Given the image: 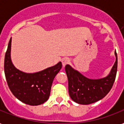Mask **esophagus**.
<instances>
[{
    "mask_svg": "<svg viewBox=\"0 0 124 124\" xmlns=\"http://www.w3.org/2000/svg\"><path fill=\"white\" fill-rule=\"evenodd\" d=\"M70 59H69V58H64V59H62V65H63V67H65L66 65H67V64L70 63Z\"/></svg>",
    "mask_w": 124,
    "mask_h": 124,
    "instance_id": "34e87169",
    "label": "esophagus"
}]
</instances>
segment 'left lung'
<instances>
[{
  "label": "left lung",
  "instance_id": "1",
  "mask_svg": "<svg viewBox=\"0 0 124 124\" xmlns=\"http://www.w3.org/2000/svg\"><path fill=\"white\" fill-rule=\"evenodd\" d=\"M107 76L101 79H90L74 70L70 65L65 67L68 78V88L71 99L81 105H89L103 99L111 89L117 70V56Z\"/></svg>",
  "mask_w": 124,
  "mask_h": 124
}]
</instances>
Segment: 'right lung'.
Here are the masks:
<instances>
[{
	"label": "right lung",
	"instance_id": "add662e5",
	"mask_svg": "<svg viewBox=\"0 0 124 124\" xmlns=\"http://www.w3.org/2000/svg\"><path fill=\"white\" fill-rule=\"evenodd\" d=\"M11 38L5 53V74L8 88L20 101L30 105H39L50 96L52 84L62 67L61 62L53 67L33 73L23 72L13 65L11 59Z\"/></svg>",
	"mask_w": 124,
	"mask_h": 124
}]
</instances>
